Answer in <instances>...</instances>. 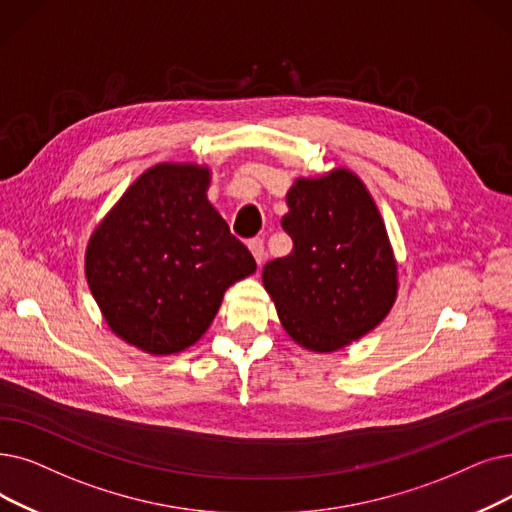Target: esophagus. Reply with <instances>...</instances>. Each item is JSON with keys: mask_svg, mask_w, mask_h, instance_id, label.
I'll return each mask as SVG.
<instances>
[{"mask_svg": "<svg viewBox=\"0 0 512 512\" xmlns=\"http://www.w3.org/2000/svg\"><path fill=\"white\" fill-rule=\"evenodd\" d=\"M249 251L253 253V257H255L257 265H261V263H263V257H265V251H263V240H261V238H253V240L249 242Z\"/></svg>", "mask_w": 512, "mask_h": 512, "instance_id": "esophagus-1", "label": "esophagus"}]
</instances>
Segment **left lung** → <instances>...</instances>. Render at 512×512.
Segmentation results:
<instances>
[{
  "label": "left lung",
  "mask_w": 512,
  "mask_h": 512,
  "mask_svg": "<svg viewBox=\"0 0 512 512\" xmlns=\"http://www.w3.org/2000/svg\"><path fill=\"white\" fill-rule=\"evenodd\" d=\"M291 255L261 280L297 345L330 353L379 326L397 297V261L364 182L345 167L299 177L286 194Z\"/></svg>",
  "instance_id": "8db88e82"
}]
</instances>
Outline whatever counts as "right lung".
Masks as SVG:
<instances>
[{"instance_id":"right-lung-1","label":"right lung","mask_w":512,"mask_h":512,"mask_svg":"<svg viewBox=\"0 0 512 512\" xmlns=\"http://www.w3.org/2000/svg\"><path fill=\"white\" fill-rule=\"evenodd\" d=\"M209 184L207 165H154L87 242L85 276L108 328L150 355L194 345L228 288L257 270L209 203Z\"/></svg>"}]
</instances>
